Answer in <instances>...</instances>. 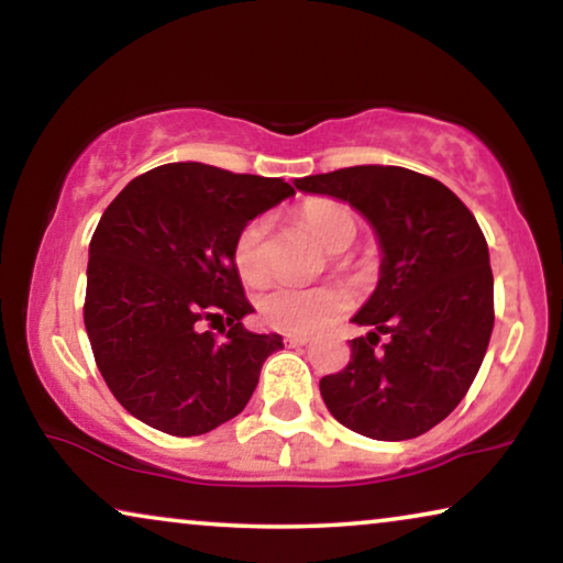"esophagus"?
Masks as SVG:
<instances>
[{"label":"esophagus","mask_w":563,"mask_h":563,"mask_svg":"<svg viewBox=\"0 0 563 563\" xmlns=\"http://www.w3.org/2000/svg\"><path fill=\"white\" fill-rule=\"evenodd\" d=\"M284 343L291 345V349H297V345H307V343H310V338H307V335H291V333H287V335H284Z\"/></svg>","instance_id":"34e87169"}]
</instances>
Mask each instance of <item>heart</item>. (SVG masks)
Returning a JSON list of instances; mask_svg holds the SVG:
<instances>
[{
	"instance_id": "obj_1",
	"label": "heart",
	"mask_w": 563,
	"mask_h": 563,
	"mask_svg": "<svg viewBox=\"0 0 563 563\" xmlns=\"http://www.w3.org/2000/svg\"><path fill=\"white\" fill-rule=\"evenodd\" d=\"M299 218L310 233L318 238L320 245L330 253L349 249L356 238V218L349 207L335 199H310ZM266 218H253L241 228L233 241V266L245 284H261L268 279L266 258ZM349 307V295L338 287H295V284H279L268 289L258 299L261 320L268 328L284 330V333L307 335L320 330L335 314Z\"/></svg>"
}]
</instances>
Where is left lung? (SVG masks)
Returning a JSON list of instances; mask_svg holds the SVG:
<instances>
[{
    "mask_svg": "<svg viewBox=\"0 0 563 563\" xmlns=\"http://www.w3.org/2000/svg\"><path fill=\"white\" fill-rule=\"evenodd\" d=\"M295 187L356 207L384 253L379 284L353 314L372 333L353 338L343 372L320 379L330 415L376 441L428 433L466 397L495 328L479 222L445 184L402 166L338 168Z\"/></svg>",
    "mask_w": 563,
    "mask_h": 563,
    "instance_id": "obj_1",
    "label": "left lung"
}]
</instances>
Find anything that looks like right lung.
I'll return each mask as SVG.
<instances>
[{
  "label": "right lung",
  "instance_id": "add662e5",
  "mask_svg": "<svg viewBox=\"0 0 563 563\" xmlns=\"http://www.w3.org/2000/svg\"><path fill=\"white\" fill-rule=\"evenodd\" d=\"M291 195L284 179L187 161L141 174L107 207L89 243L84 325L107 387L133 418L189 438L249 405L284 343L243 328L253 307L233 241Z\"/></svg>",
  "mask_w": 563,
  "mask_h": 563
}]
</instances>
